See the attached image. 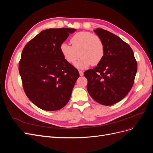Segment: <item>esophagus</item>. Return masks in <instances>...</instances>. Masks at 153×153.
Masks as SVG:
<instances>
[{
  "mask_svg": "<svg viewBox=\"0 0 153 153\" xmlns=\"http://www.w3.org/2000/svg\"><path fill=\"white\" fill-rule=\"evenodd\" d=\"M79 73H80V76H83V75H84V72L82 71H79Z\"/></svg>",
  "mask_w": 153,
  "mask_h": 153,
  "instance_id": "1",
  "label": "esophagus"
}]
</instances>
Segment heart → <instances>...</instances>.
I'll use <instances>...</instances> for the list:
<instances>
[{
  "instance_id": "heart-1",
  "label": "heart",
  "mask_w": 153,
  "mask_h": 153,
  "mask_svg": "<svg viewBox=\"0 0 153 153\" xmlns=\"http://www.w3.org/2000/svg\"><path fill=\"white\" fill-rule=\"evenodd\" d=\"M72 46L62 43L60 51L66 61L73 64L79 58L75 66L76 68L84 69L91 64L96 66L103 58L104 44L99 36L87 31H82L74 35L71 39Z\"/></svg>"
}]
</instances>
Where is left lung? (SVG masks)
Segmentation results:
<instances>
[{"label":"left lung","instance_id":"left-lung-1","mask_svg":"<svg viewBox=\"0 0 153 153\" xmlns=\"http://www.w3.org/2000/svg\"><path fill=\"white\" fill-rule=\"evenodd\" d=\"M102 40L103 58L94 69L84 72L87 89L96 102L112 105L122 100L130 91L137 71V63L131 48L112 32L94 30Z\"/></svg>","mask_w":153,"mask_h":153}]
</instances>
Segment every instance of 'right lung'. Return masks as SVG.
<instances>
[{
  "label": "right lung",
  "mask_w": 153,
  "mask_h": 153,
  "mask_svg": "<svg viewBox=\"0 0 153 153\" xmlns=\"http://www.w3.org/2000/svg\"><path fill=\"white\" fill-rule=\"evenodd\" d=\"M75 29L41 31L23 50L19 72L27 96L36 106L47 111L61 109L70 99L80 75L68 62L60 46Z\"/></svg>",
  "instance_id": "1"
}]
</instances>
